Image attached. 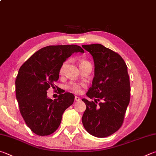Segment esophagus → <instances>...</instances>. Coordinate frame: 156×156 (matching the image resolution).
Wrapping results in <instances>:
<instances>
[{"label": "esophagus", "instance_id": "1", "mask_svg": "<svg viewBox=\"0 0 156 156\" xmlns=\"http://www.w3.org/2000/svg\"><path fill=\"white\" fill-rule=\"evenodd\" d=\"M80 100V98H79V97H77V96H76V97H75V101H79Z\"/></svg>", "mask_w": 156, "mask_h": 156}]
</instances>
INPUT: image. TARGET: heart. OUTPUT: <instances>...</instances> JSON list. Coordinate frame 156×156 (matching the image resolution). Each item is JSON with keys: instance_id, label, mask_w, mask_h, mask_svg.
Segmentation results:
<instances>
[{"instance_id": "obj_1", "label": "heart", "mask_w": 156, "mask_h": 156, "mask_svg": "<svg viewBox=\"0 0 156 156\" xmlns=\"http://www.w3.org/2000/svg\"><path fill=\"white\" fill-rule=\"evenodd\" d=\"M83 62H85V61H81L80 63H83ZM67 61L64 62L62 65V66L60 69V72L63 73V71L66 68V67L67 66ZM85 86V84L84 83H70L68 85H67V89H69L71 91H72L73 93H76V94H79V93H81L82 91H83V87Z\"/></svg>"}]
</instances>
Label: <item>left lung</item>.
Here are the masks:
<instances>
[{
  "label": "left lung",
  "mask_w": 156,
  "mask_h": 156,
  "mask_svg": "<svg viewBox=\"0 0 156 156\" xmlns=\"http://www.w3.org/2000/svg\"><path fill=\"white\" fill-rule=\"evenodd\" d=\"M92 55L95 72L92 86L83 98L87 108L82 117L83 126L98 138L109 136L122 126L130 100L127 67L122 57L103 45H83ZM101 101L97 105L98 101Z\"/></svg>",
  "instance_id": "8db88e82"
}]
</instances>
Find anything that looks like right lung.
<instances>
[{"mask_svg":"<svg viewBox=\"0 0 156 156\" xmlns=\"http://www.w3.org/2000/svg\"><path fill=\"white\" fill-rule=\"evenodd\" d=\"M84 53L77 45L48 46L37 51L20 68L16 93L20 111L27 126L39 136L52 134L60 126L62 115L74 101L72 93L58 90L57 99L47 95L56 89L62 65L73 53Z\"/></svg>","mask_w":156,"mask_h":156,"instance_id":"obj_1","label":"right lung"}]
</instances>
